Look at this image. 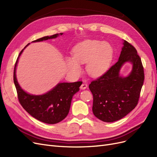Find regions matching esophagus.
<instances>
[{"mask_svg":"<svg viewBox=\"0 0 157 157\" xmlns=\"http://www.w3.org/2000/svg\"><path fill=\"white\" fill-rule=\"evenodd\" d=\"M87 87H88L87 84H86V83H82L81 86H80V88L81 89V90H85V89H86Z\"/></svg>","mask_w":157,"mask_h":157,"instance_id":"esophagus-1","label":"esophagus"}]
</instances>
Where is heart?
<instances>
[{"mask_svg":"<svg viewBox=\"0 0 157 157\" xmlns=\"http://www.w3.org/2000/svg\"><path fill=\"white\" fill-rule=\"evenodd\" d=\"M113 56V48L107 42L86 40L76 45L73 49V58L67 57L66 64L71 73L80 76V64L86 63L87 73L92 77H99L108 69Z\"/></svg>","mask_w":157,"mask_h":157,"instance_id":"b5f03b06","label":"heart"}]
</instances>
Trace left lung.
<instances>
[{
	"label": "left lung",
	"instance_id": "1",
	"mask_svg": "<svg viewBox=\"0 0 157 157\" xmlns=\"http://www.w3.org/2000/svg\"><path fill=\"white\" fill-rule=\"evenodd\" d=\"M122 44L117 62L89 84L94 115L105 122L120 120L136 107L144 81V67L137 50L125 40ZM126 63L132 64V70L127 76H122L120 72Z\"/></svg>",
	"mask_w": 157,
	"mask_h": 157
}]
</instances>
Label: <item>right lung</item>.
<instances>
[{
    "instance_id": "right-lung-1",
    "label": "right lung",
    "mask_w": 157,
    "mask_h": 157,
    "mask_svg": "<svg viewBox=\"0 0 157 157\" xmlns=\"http://www.w3.org/2000/svg\"><path fill=\"white\" fill-rule=\"evenodd\" d=\"M63 33L46 36L31 42H37L56 39ZM19 55L13 71V82L17 90L19 101L23 109L36 119L46 124H54L63 121L67 116L73 96L79 91L82 82H59L48 92L42 95H33L26 92L19 84L16 77V67L19 58L26 47Z\"/></svg>"
}]
</instances>
